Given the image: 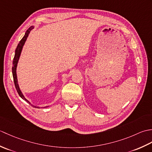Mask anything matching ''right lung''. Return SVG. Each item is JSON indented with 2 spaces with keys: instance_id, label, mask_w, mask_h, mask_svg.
<instances>
[{
  "instance_id": "right-lung-1",
  "label": "right lung",
  "mask_w": 152,
  "mask_h": 152,
  "mask_svg": "<svg viewBox=\"0 0 152 152\" xmlns=\"http://www.w3.org/2000/svg\"><path fill=\"white\" fill-rule=\"evenodd\" d=\"M33 28H34L33 26H31V27L28 28L27 30L26 33H25L24 37H23L22 39L20 40L19 43L18 44V46H17V48H16L15 51V56H14V61H13V66H12V75H13V78H14V82L15 89H16V90H17V91L19 95L20 96V97L23 100H25V101H27L28 103H29V104H31V102L28 101V100L25 99L24 95H23L22 92L21 91L20 89H19L18 82V78H17V74H16V69H17L18 63L19 59V57H20L23 47V46H24L25 41H26L28 34H29V33H30V32L31 31L32 29H33ZM34 107L40 108V107H38V106H34Z\"/></svg>"
}]
</instances>
